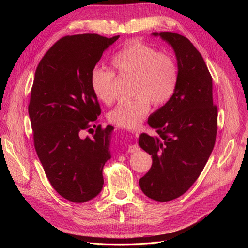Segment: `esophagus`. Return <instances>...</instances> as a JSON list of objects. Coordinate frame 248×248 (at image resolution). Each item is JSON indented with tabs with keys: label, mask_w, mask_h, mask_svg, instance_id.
Instances as JSON below:
<instances>
[{
	"label": "esophagus",
	"mask_w": 248,
	"mask_h": 248,
	"mask_svg": "<svg viewBox=\"0 0 248 248\" xmlns=\"http://www.w3.org/2000/svg\"><path fill=\"white\" fill-rule=\"evenodd\" d=\"M140 150V147L137 145V144H133V145H130L128 147V152L130 153H133V152H137Z\"/></svg>",
	"instance_id": "1"
}]
</instances>
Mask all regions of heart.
Instances as JSON below:
<instances>
[{"label":"heart","instance_id":"heart-1","mask_svg":"<svg viewBox=\"0 0 248 248\" xmlns=\"http://www.w3.org/2000/svg\"><path fill=\"white\" fill-rule=\"evenodd\" d=\"M111 64L121 74L133 76L132 98L120 100L109 111L111 124L133 129L142 121L150 109V100L155 106H163L174 96L179 80L178 67L170 56L145 43L136 42L119 50L111 58ZM115 73L95 66L90 74V85L98 100L103 103L114 101Z\"/></svg>","mask_w":248,"mask_h":248}]
</instances>
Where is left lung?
Returning a JSON list of instances; mask_svg holds the SVG:
<instances>
[{"label": "left lung", "mask_w": 248, "mask_h": 248, "mask_svg": "<svg viewBox=\"0 0 248 248\" xmlns=\"http://www.w3.org/2000/svg\"><path fill=\"white\" fill-rule=\"evenodd\" d=\"M174 49L179 80L171 99L150 115L158 133H141L140 147L152 155V167L140 179L141 191L157 202L181 197L197 181L211 154L217 131L212 78L199 50L177 33H152Z\"/></svg>", "instance_id": "left-lung-1"}]
</instances>
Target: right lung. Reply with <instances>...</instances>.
I'll list each match as a JSON object with an SVG mask.
<instances>
[{
    "label": "right lung",
    "instance_id": "add662e5",
    "mask_svg": "<svg viewBox=\"0 0 248 248\" xmlns=\"http://www.w3.org/2000/svg\"><path fill=\"white\" fill-rule=\"evenodd\" d=\"M119 37L65 36L47 50L35 72L29 117L36 152L51 186L73 202L98 196L103 167L111 157L114 127L94 125L93 137L86 139L80 131L89 128L101 111L90 74Z\"/></svg>",
    "mask_w": 248,
    "mask_h": 248
}]
</instances>
